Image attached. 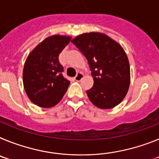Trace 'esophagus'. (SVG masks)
Instances as JSON below:
<instances>
[{
	"label": "esophagus",
	"instance_id": "34e87169",
	"mask_svg": "<svg viewBox=\"0 0 159 159\" xmlns=\"http://www.w3.org/2000/svg\"><path fill=\"white\" fill-rule=\"evenodd\" d=\"M83 77H84V74L82 72H78L76 74V75L75 76V80L76 81H80L82 80Z\"/></svg>",
	"mask_w": 159,
	"mask_h": 159
}]
</instances>
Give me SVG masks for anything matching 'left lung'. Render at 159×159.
<instances>
[{"mask_svg": "<svg viewBox=\"0 0 159 159\" xmlns=\"http://www.w3.org/2000/svg\"><path fill=\"white\" fill-rule=\"evenodd\" d=\"M71 42L86 57L92 71L94 85L87 91L90 101L101 109L117 106L130 85V65L123 48L99 32L80 35Z\"/></svg>", "mask_w": 159, "mask_h": 159, "instance_id": "obj_1", "label": "left lung"}]
</instances>
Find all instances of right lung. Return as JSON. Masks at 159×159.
<instances>
[{"mask_svg": "<svg viewBox=\"0 0 159 159\" xmlns=\"http://www.w3.org/2000/svg\"><path fill=\"white\" fill-rule=\"evenodd\" d=\"M71 37L55 35L36 46L29 55L23 71V83L28 97L41 107H52L63 98L70 84L62 72L59 55Z\"/></svg>", "mask_w": 159, "mask_h": 159, "instance_id": "add662e5", "label": "right lung"}]
</instances>
